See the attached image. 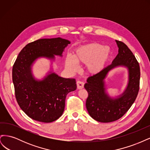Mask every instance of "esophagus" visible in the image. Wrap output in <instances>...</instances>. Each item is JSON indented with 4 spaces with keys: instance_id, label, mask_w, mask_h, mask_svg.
<instances>
[{
    "instance_id": "obj_1",
    "label": "esophagus",
    "mask_w": 150,
    "mask_h": 150,
    "mask_svg": "<svg viewBox=\"0 0 150 150\" xmlns=\"http://www.w3.org/2000/svg\"><path fill=\"white\" fill-rule=\"evenodd\" d=\"M84 82L81 81H77V87H78V89H81L84 88Z\"/></svg>"
}]
</instances>
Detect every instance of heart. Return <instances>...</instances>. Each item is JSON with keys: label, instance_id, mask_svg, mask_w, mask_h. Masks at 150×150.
I'll use <instances>...</instances> for the list:
<instances>
[{"label": "heart", "instance_id": "1", "mask_svg": "<svg viewBox=\"0 0 150 150\" xmlns=\"http://www.w3.org/2000/svg\"><path fill=\"white\" fill-rule=\"evenodd\" d=\"M111 55L109 46L98 43H89L76 49L73 56L68 54L65 57V66L71 71L78 69V63L86 64L89 72L96 74L101 72Z\"/></svg>", "mask_w": 150, "mask_h": 150}]
</instances>
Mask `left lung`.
I'll return each mask as SVG.
<instances>
[{
    "instance_id": "8db88e82",
    "label": "left lung",
    "mask_w": 150,
    "mask_h": 150,
    "mask_svg": "<svg viewBox=\"0 0 150 150\" xmlns=\"http://www.w3.org/2000/svg\"><path fill=\"white\" fill-rule=\"evenodd\" d=\"M115 41L118 54L111 64L101 72L89 77L84 84L88 93L86 109L92 118L101 122L115 121L123 116L134 102L139 88V63L125 43ZM118 67H124L128 70V83L123 92L112 97L107 91L105 78L109 72Z\"/></svg>"
}]
</instances>
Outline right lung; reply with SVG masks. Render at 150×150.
Returning a JSON list of instances; mask_svg holds the SVG:
<instances>
[{"label":"right lung","instance_id":"right-lung-1","mask_svg":"<svg viewBox=\"0 0 150 150\" xmlns=\"http://www.w3.org/2000/svg\"><path fill=\"white\" fill-rule=\"evenodd\" d=\"M71 42L61 38L40 39L21 50L12 68V81L17 101L25 114L34 120L51 122L61 116L67 94L77 88L75 79L62 78L52 67L42 79H36L33 66L39 58L51 64L55 56H62Z\"/></svg>","mask_w":150,"mask_h":150}]
</instances>
